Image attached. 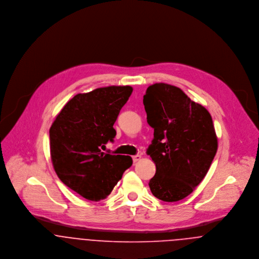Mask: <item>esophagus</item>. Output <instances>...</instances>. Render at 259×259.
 <instances>
[{"label": "esophagus", "mask_w": 259, "mask_h": 259, "mask_svg": "<svg viewBox=\"0 0 259 259\" xmlns=\"http://www.w3.org/2000/svg\"><path fill=\"white\" fill-rule=\"evenodd\" d=\"M141 158H142V156H141L140 154H136V155H134V156H133V160H134V162H138L139 160H141Z\"/></svg>", "instance_id": "1"}]
</instances>
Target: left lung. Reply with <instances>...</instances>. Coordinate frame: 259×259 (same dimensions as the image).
<instances>
[{
	"instance_id": "8db88e82",
	"label": "left lung",
	"mask_w": 259,
	"mask_h": 259,
	"mask_svg": "<svg viewBox=\"0 0 259 259\" xmlns=\"http://www.w3.org/2000/svg\"><path fill=\"white\" fill-rule=\"evenodd\" d=\"M144 106L154 131L147 150L156 166L150 191L162 201H179L201 183L217 153L211 115L180 88L163 82L148 87Z\"/></svg>"
}]
</instances>
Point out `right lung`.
Instances as JSON below:
<instances>
[{"instance_id": "add662e5", "label": "right lung", "mask_w": 259, "mask_h": 259, "mask_svg": "<svg viewBox=\"0 0 259 259\" xmlns=\"http://www.w3.org/2000/svg\"><path fill=\"white\" fill-rule=\"evenodd\" d=\"M133 93L130 85H111L77 94L50 128L51 158L59 179L82 197L106 198L132 166L130 155L105 153L116 135L117 115Z\"/></svg>"}]
</instances>
